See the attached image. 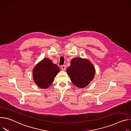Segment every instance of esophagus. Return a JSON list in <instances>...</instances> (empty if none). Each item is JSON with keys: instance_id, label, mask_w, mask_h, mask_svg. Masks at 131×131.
I'll use <instances>...</instances> for the list:
<instances>
[{"instance_id": "34e87169", "label": "esophagus", "mask_w": 131, "mask_h": 131, "mask_svg": "<svg viewBox=\"0 0 131 131\" xmlns=\"http://www.w3.org/2000/svg\"><path fill=\"white\" fill-rule=\"evenodd\" d=\"M61 69H62L63 71H65L66 69V66H65V65L62 66H61Z\"/></svg>"}]
</instances>
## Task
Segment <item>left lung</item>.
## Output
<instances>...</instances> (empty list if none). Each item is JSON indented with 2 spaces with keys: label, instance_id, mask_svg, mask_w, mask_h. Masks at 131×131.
Returning a JSON list of instances; mask_svg holds the SVG:
<instances>
[{
  "label": "left lung",
  "instance_id": "8db88e82",
  "mask_svg": "<svg viewBox=\"0 0 131 131\" xmlns=\"http://www.w3.org/2000/svg\"><path fill=\"white\" fill-rule=\"evenodd\" d=\"M71 81L79 88H84L93 80L95 69L88 59L81 58L72 59L67 70Z\"/></svg>",
  "mask_w": 131,
  "mask_h": 131
}]
</instances>
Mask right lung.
Masks as SVG:
<instances>
[{
	"mask_svg": "<svg viewBox=\"0 0 131 131\" xmlns=\"http://www.w3.org/2000/svg\"><path fill=\"white\" fill-rule=\"evenodd\" d=\"M60 69L48 58L38 62L33 70V79L39 88L46 89L51 85Z\"/></svg>",
	"mask_w": 131,
	"mask_h": 131,
	"instance_id": "add662e5",
	"label": "right lung"
}]
</instances>
